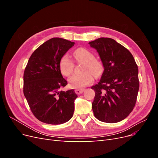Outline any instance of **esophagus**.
I'll list each match as a JSON object with an SVG mask.
<instances>
[{
	"label": "esophagus",
	"mask_w": 158,
	"mask_h": 158,
	"mask_svg": "<svg viewBox=\"0 0 158 158\" xmlns=\"http://www.w3.org/2000/svg\"><path fill=\"white\" fill-rule=\"evenodd\" d=\"M85 89L84 88H80V89H75V92L77 94H82L84 92Z\"/></svg>",
	"instance_id": "obj_1"
}]
</instances>
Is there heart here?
<instances>
[{
    "label": "heart",
    "mask_w": 158,
    "mask_h": 158,
    "mask_svg": "<svg viewBox=\"0 0 158 158\" xmlns=\"http://www.w3.org/2000/svg\"><path fill=\"white\" fill-rule=\"evenodd\" d=\"M75 61L83 63L82 74H73L69 78L70 86L73 88H82L93 82L94 76H99L103 71V64L101 60L95 59L93 52L80 47L73 52ZM59 69L64 76H69L73 73L74 63L67 55L61 57L59 60Z\"/></svg>",
    "instance_id": "b5f03b06"
}]
</instances>
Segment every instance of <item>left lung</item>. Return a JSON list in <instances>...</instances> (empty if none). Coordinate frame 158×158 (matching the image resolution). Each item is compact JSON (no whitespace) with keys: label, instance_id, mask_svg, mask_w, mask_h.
Segmentation results:
<instances>
[{"label":"left lung","instance_id":"obj_1","mask_svg":"<svg viewBox=\"0 0 158 158\" xmlns=\"http://www.w3.org/2000/svg\"><path fill=\"white\" fill-rule=\"evenodd\" d=\"M97 50L104 71L95 91L92 103L94 116L114 123L127 117L135 106L138 89V69L132 55L125 47L108 37L89 43Z\"/></svg>","mask_w":158,"mask_h":158}]
</instances>
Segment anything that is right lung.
<instances>
[{"label":"right lung","instance_id":"right-lung-1","mask_svg":"<svg viewBox=\"0 0 158 158\" xmlns=\"http://www.w3.org/2000/svg\"><path fill=\"white\" fill-rule=\"evenodd\" d=\"M74 45L54 37L36 49L23 73V91L32 113L38 120L51 125L69 121L77 95L74 89L60 91L67 84L59 69V60Z\"/></svg>","mask_w":158,"mask_h":158}]
</instances>
